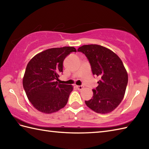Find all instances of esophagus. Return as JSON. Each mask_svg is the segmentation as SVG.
<instances>
[{"label":"esophagus","instance_id":"esophagus-1","mask_svg":"<svg viewBox=\"0 0 149 149\" xmlns=\"http://www.w3.org/2000/svg\"><path fill=\"white\" fill-rule=\"evenodd\" d=\"M76 88H77V90H81L83 88V86H76Z\"/></svg>","mask_w":149,"mask_h":149}]
</instances>
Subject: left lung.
Instances as JSON below:
<instances>
[{
    "label": "left lung",
    "instance_id": "8db88e82",
    "mask_svg": "<svg viewBox=\"0 0 149 149\" xmlns=\"http://www.w3.org/2000/svg\"><path fill=\"white\" fill-rule=\"evenodd\" d=\"M77 51L89 60L93 74L99 77L92 99L85 101L95 112L111 113L123 99L128 83V75L122 60L112 50L103 46L91 44L80 47Z\"/></svg>",
    "mask_w": 149,
    "mask_h": 149
}]
</instances>
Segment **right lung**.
Masks as SVG:
<instances>
[{"label": "right lung", "mask_w": 149, "mask_h": 149, "mask_svg": "<svg viewBox=\"0 0 149 149\" xmlns=\"http://www.w3.org/2000/svg\"><path fill=\"white\" fill-rule=\"evenodd\" d=\"M72 52H77L74 47L47 49L28 63L22 83L28 99L39 111L50 114L67 104L73 86L58 83V80L63 61Z\"/></svg>", "instance_id": "obj_1"}]
</instances>
